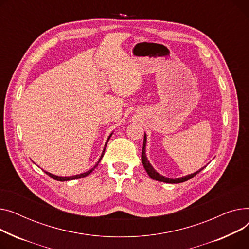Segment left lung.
Returning <instances> with one entry per match:
<instances>
[{"mask_svg": "<svg viewBox=\"0 0 249 249\" xmlns=\"http://www.w3.org/2000/svg\"><path fill=\"white\" fill-rule=\"evenodd\" d=\"M145 144H147V135L144 134L143 136V144H142V163L143 165V168L144 170L147 171L149 176L153 179V180H156V181H160V182H164V183H170V184H177V183H182V182H185V181H188L191 178H193L194 176H196V175L202 171L205 167L201 168L200 170L196 171L195 173L193 174H189L187 175V176H183V177H180V178H176V179H171V178H168V177H165L163 176V175L159 174L155 169L154 167L151 165V163L149 162V160L147 158V155H145Z\"/></svg>", "mask_w": 249, "mask_h": 249, "instance_id": "1", "label": "left lung"}]
</instances>
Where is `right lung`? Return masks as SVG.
<instances>
[{
	"mask_svg": "<svg viewBox=\"0 0 249 249\" xmlns=\"http://www.w3.org/2000/svg\"><path fill=\"white\" fill-rule=\"evenodd\" d=\"M112 134L113 133H111L109 136H108V138H107V142H106V144H105V149H104V151H102V153H101V156H100V158L98 159V160H97V163L94 165V167L93 168H91L90 170H89L87 172H84V173H82V174H78V175H73V176H68V177H61V176H56V175H53V174H51V173H49V172H47V171H44L45 172L48 176H50L52 179H54V180H57V181H61V182H64V181H70V180H75V179H80V178H83V177H86L87 175H89L96 167H97V165L99 164V162L101 160V159H102V157H104V154H105V151H106V147H107V142H108V140L110 139V137L112 136Z\"/></svg>",
	"mask_w": 249,
	"mask_h": 249,
	"instance_id": "1",
	"label": "right lung"
}]
</instances>
